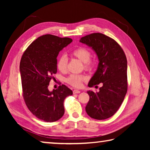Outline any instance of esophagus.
I'll return each mask as SVG.
<instances>
[{
    "label": "esophagus",
    "mask_w": 150,
    "mask_h": 150,
    "mask_svg": "<svg viewBox=\"0 0 150 150\" xmlns=\"http://www.w3.org/2000/svg\"><path fill=\"white\" fill-rule=\"evenodd\" d=\"M73 94H79V93H81V91H79V90H74L73 91Z\"/></svg>",
    "instance_id": "1"
}]
</instances>
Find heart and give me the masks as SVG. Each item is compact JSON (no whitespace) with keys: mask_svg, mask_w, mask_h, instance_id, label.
<instances>
[{"mask_svg":"<svg viewBox=\"0 0 150 150\" xmlns=\"http://www.w3.org/2000/svg\"><path fill=\"white\" fill-rule=\"evenodd\" d=\"M71 55L77 58L81 62L84 63L85 68L90 69L93 67L94 63L90 59L91 52L87 48L80 47L75 49L71 52ZM67 59L64 55H61L57 62V67L61 72H64L67 69ZM86 80V77L83 75H71L67 79V82L75 87H81L83 82Z\"/></svg>","mask_w":150,"mask_h":150,"instance_id":"obj_1","label":"heart"}]
</instances>
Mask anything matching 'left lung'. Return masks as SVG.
<instances>
[{"label": "left lung", "mask_w": 150, "mask_h": 150, "mask_svg": "<svg viewBox=\"0 0 150 150\" xmlns=\"http://www.w3.org/2000/svg\"><path fill=\"white\" fill-rule=\"evenodd\" d=\"M79 42L91 47L98 59L88 86L103 84L98 92L87 91L90 98L85 110L92 118L105 120L116 112L127 93L126 57L117 42L100 33L86 35Z\"/></svg>", "instance_id": "left-lung-1"}]
</instances>
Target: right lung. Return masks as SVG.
Returning a JSON list of instances; mask_svg holds the SVG:
<instances>
[{
	"mask_svg": "<svg viewBox=\"0 0 150 150\" xmlns=\"http://www.w3.org/2000/svg\"><path fill=\"white\" fill-rule=\"evenodd\" d=\"M69 38L46 34L33 42L25 51L20 63L23 96L30 111L40 120L55 122L64 115L65 98L73 95L65 85L48 89L52 76L57 73V57L72 42Z\"/></svg>",
	"mask_w": 150,
	"mask_h": 150,
	"instance_id": "right-lung-1",
	"label": "right lung"
}]
</instances>
